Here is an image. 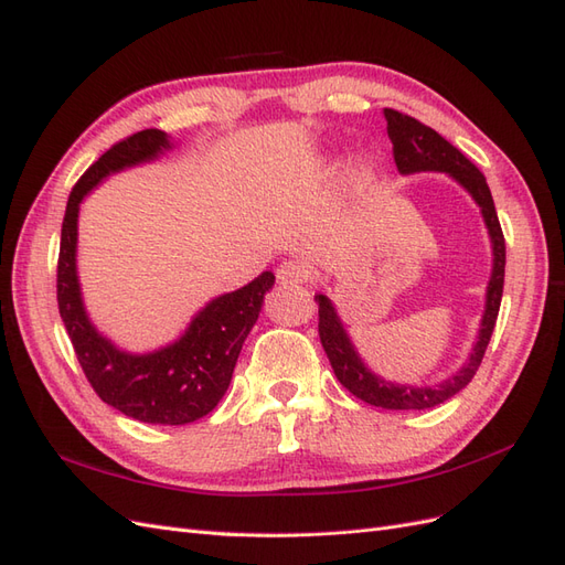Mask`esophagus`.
I'll return each instance as SVG.
<instances>
[{"label":"esophagus","instance_id":"esophagus-1","mask_svg":"<svg viewBox=\"0 0 565 565\" xmlns=\"http://www.w3.org/2000/svg\"><path fill=\"white\" fill-rule=\"evenodd\" d=\"M276 276L282 285H301L309 280V268L299 262H282L276 270Z\"/></svg>","mask_w":565,"mask_h":565}]
</instances>
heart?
<instances>
[{"label":"heart","instance_id":"heart-1","mask_svg":"<svg viewBox=\"0 0 565 565\" xmlns=\"http://www.w3.org/2000/svg\"><path fill=\"white\" fill-rule=\"evenodd\" d=\"M353 177H355L358 181H367V179L372 177V167H370V162H367V160L355 162V167H353Z\"/></svg>","mask_w":565,"mask_h":565}]
</instances>
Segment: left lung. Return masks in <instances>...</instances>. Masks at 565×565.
<instances>
[{
    "instance_id": "1",
    "label": "left lung",
    "mask_w": 565,
    "mask_h": 565,
    "mask_svg": "<svg viewBox=\"0 0 565 565\" xmlns=\"http://www.w3.org/2000/svg\"><path fill=\"white\" fill-rule=\"evenodd\" d=\"M384 119H386L388 139L393 143V160H396V167L403 177L419 174V172L446 174L457 185L465 188V191L471 195V200L478 204V210H481L483 224L490 237V247H492V270L486 287V309L481 316V328H478L473 349L467 361L461 363V367L455 374H450L448 380L431 386L388 382L380 377L377 372H372L363 361V355L358 353L347 324L341 322L334 303L328 295H316L318 316H320L318 332L337 380L344 384L355 398L384 409H426V407H436L440 403H446L448 398L455 396V393L465 388L473 380L478 365L483 361V353L488 349V341L492 337L494 322H498V313H500L507 247H504V235L500 228L498 212H494V202L490 195V188L486 183V177L478 172V169L461 156L452 143L443 139L438 131L417 122L415 117L384 108Z\"/></svg>"
}]
</instances>
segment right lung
<instances>
[{
    "mask_svg": "<svg viewBox=\"0 0 565 565\" xmlns=\"http://www.w3.org/2000/svg\"><path fill=\"white\" fill-rule=\"evenodd\" d=\"M174 146L167 131L143 129L104 152L67 198L58 254V311L98 398L131 419L169 426L210 415L224 398L237 355L276 282V276L264 270L235 292L210 299L174 341L152 351L117 347L92 322L77 273L79 204L108 177L156 162Z\"/></svg>",
    "mask_w": 565,
    "mask_h": 565,
    "instance_id": "1",
    "label": "right lung"
}]
</instances>
